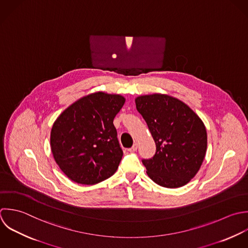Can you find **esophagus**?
<instances>
[{
  "label": "esophagus",
  "mask_w": 248,
  "mask_h": 248,
  "mask_svg": "<svg viewBox=\"0 0 248 248\" xmlns=\"http://www.w3.org/2000/svg\"><path fill=\"white\" fill-rule=\"evenodd\" d=\"M137 149H138V144L137 143H135L130 149H128V152H130V153H134V152H136L137 151Z\"/></svg>",
  "instance_id": "esophagus-1"
}]
</instances>
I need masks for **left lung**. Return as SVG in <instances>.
I'll return each instance as SVG.
<instances>
[{"label": "left lung", "mask_w": 248, "mask_h": 248, "mask_svg": "<svg viewBox=\"0 0 248 248\" xmlns=\"http://www.w3.org/2000/svg\"><path fill=\"white\" fill-rule=\"evenodd\" d=\"M135 103L156 146L155 155L142 160L148 176L163 187L186 186L198 173L206 155L204 123L185 102L168 94L140 95Z\"/></svg>", "instance_id": "1"}]
</instances>
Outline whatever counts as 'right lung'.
<instances>
[{"label":"right lung","instance_id":"right-lung-1","mask_svg":"<svg viewBox=\"0 0 248 248\" xmlns=\"http://www.w3.org/2000/svg\"><path fill=\"white\" fill-rule=\"evenodd\" d=\"M124 102L121 94L96 92L73 102L54 122L51 151L71 181L92 186L115 174L123 151L113 121Z\"/></svg>","mask_w":248,"mask_h":248}]
</instances>
